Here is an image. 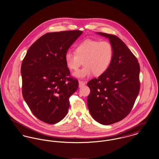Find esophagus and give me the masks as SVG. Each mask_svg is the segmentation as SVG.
I'll return each instance as SVG.
<instances>
[{
	"instance_id": "esophagus-1",
	"label": "esophagus",
	"mask_w": 159,
	"mask_h": 159,
	"mask_svg": "<svg viewBox=\"0 0 159 159\" xmlns=\"http://www.w3.org/2000/svg\"><path fill=\"white\" fill-rule=\"evenodd\" d=\"M85 85V83L84 81H79V87H83V86Z\"/></svg>"
}]
</instances>
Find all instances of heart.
I'll return each mask as SVG.
<instances>
[{
  "label": "heart",
  "mask_w": 159,
  "mask_h": 159,
  "mask_svg": "<svg viewBox=\"0 0 159 159\" xmlns=\"http://www.w3.org/2000/svg\"><path fill=\"white\" fill-rule=\"evenodd\" d=\"M113 47L108 41L87 39L78 44L75 49V53L67 52L64 60L67 67L76 71L81 66L82 61L84 66L73 73L78 78H85L93 73L100 76L108 69L113 58Z\"/></svg>",
  "instance_id": "b5f03b06"
}]
</instances>
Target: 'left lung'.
Instances as JSON below:
<instances>
[{"mask_svg":"<svg viewBox=\"0 0 159 159\" xmlns=\"http://www.w3.org/2000/svg\"><path fill=\"white\" fill-rule=\"evenodd\" d=\"M97 33L109 39L114 54L106 72L87 83L90 90L87 106L95 120L109 125L122 120L130 113L140 91V65L118 37Z\"/></svg>","mask_w":159,"mask_h":159,"instance_id":"1","label":"left lung"}]
</instances>
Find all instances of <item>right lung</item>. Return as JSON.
I'll list each match as a JSON object with an SVG mask.
<instances>
[{
    "label": "right lung",
    "instance_id": "1",
    "mask_svg": "<svg viewBox=\"0 0 159 159\" xmlns=\"http://www.w3.org/2000/svg\"><path fill=\"white\" fill-rule=\"evenodd\" d=\"M82 33H46L30 46L23 59L22 95L33 115L44 123H57L68 113L69 98L79 84L70 76L64 57Z\"/></svg>",
    "mask_w": 159,
    "mask_h": 159
}]
</instances>
